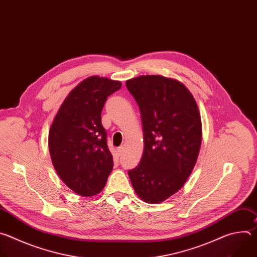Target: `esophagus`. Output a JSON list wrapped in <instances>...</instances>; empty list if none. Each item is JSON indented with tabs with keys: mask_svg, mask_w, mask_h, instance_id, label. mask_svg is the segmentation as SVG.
Returning <instances> with one entry per match:
<instances>
[{
	"mask_svg": "<svg viewBox=\"0 0 257 257\" xmlns=\"http://www.w3.org/2000/svg\"><path fill=\"white\" fill-rule=\"evenodd\" d=\"M117 152H118V155H119V156H122L123 153H124V146H120V148H118Z\"/></svg>",
	"mask_w": 257,
	"mask_h": 257,
	"instance_id": "34e87169",
	"label": "esophagus"
}]
</instances>
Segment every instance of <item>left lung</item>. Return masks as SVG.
Listing matches in <instances>:
<instances>
[{"mask_svg": "<svg viewBox=\"0 0 257 257\" xmlns=\"http://www.w3.org/2000/svg\"><path fill=\"white\" fill-rule=\"evenodd\" d=\"M141 113L144 149L138 166L128 171L136 194L160 203L190 176L201 145V119L195 99L181 82L160 75L126 81Z\"/></svg>", "mask_w": 257, "mask_h": 257, "instance_id": "1", "label": "left lung"}]
</instances>
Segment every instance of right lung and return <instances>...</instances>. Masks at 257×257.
<instances>
[{
  "mask_svg": "<svg viewBox=\"0 0 257 257\" xmlns=\"http://www.w3.org/2000/svg\"><path fill=\"white\" fill-rule=\"evenodd\" d=\"M121 86L120 81L98 76L84 79L71 90L51 126L53 165L65 184L81 196L99 193L113 170L101 111L107 96Z\"/></svg>",
  "mask_w": 257,
  "mask_h": 257,
  "instance_id": "add662e5",
  "label": "right lung"
}]
</instances>
